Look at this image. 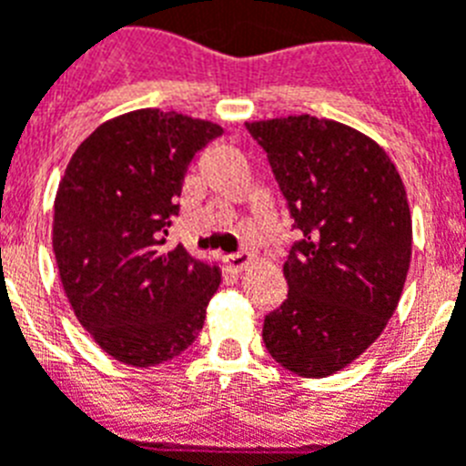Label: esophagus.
<instances>
[{"mask_svg":"<svg viewBox=\"0 0 466 466\" xmlns=\"http://www.w3.org/2000/svg\"><path fill=\"white\" fill-rule=\"evenodd\" d=\"M224 261L230 270L240 273V270H245L247 266L252 263V257H249L247 252H238V254H228V257H224Z\"/></svg>","mask_w":466,"mask_h":466,"instance_id":"1","label":"esophagus"}]
</instances>
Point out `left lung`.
<instances>
[{
    "instance_id": "8db88e82",
    "label": "left lung",
    "mask_w": 466,
    "mask_h": 466,
    "mask_svg": "<svg viewBox=\"0 0 466 466\" xmlns=\"http://www.w3.org/2000/svg\"><path fill=\"white\" fill-rule=\"evenodd\" d=\"M247 130L300 236L284 261L289 294L263 319V343L287 371L327 378L397 310L413 242L406 188L385 149L343 123L303 114Z\"/></svg>"
}]
</instances>
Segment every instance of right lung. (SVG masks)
Masks as SVG:
<instances>
[{"label": "right lung", "instance_id": "obj_1", "mask_svg": "<svg viewBox=\"0 0 466 466\" xmlns=\"http://www.w3.org/2000/svg\"><path fill=\"white\" fill-rule=\"evenodd\" d=\"M221 133L177 111H130L88 135L65 170L53 219L60 279L76 319L123 364H163L203 329L219 270L167 249L166 236L191 160Z\"/></svg>", "mask_w": 466, "mask_h": 466}]
</instances>
